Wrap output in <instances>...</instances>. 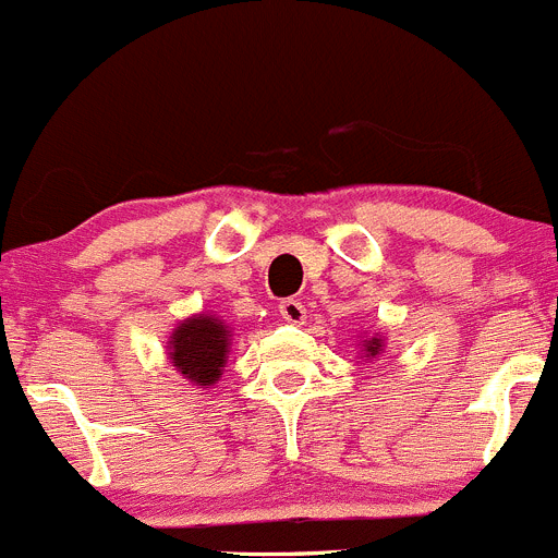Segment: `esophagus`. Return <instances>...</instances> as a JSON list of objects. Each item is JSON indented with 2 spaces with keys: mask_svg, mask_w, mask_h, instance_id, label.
Listing matches in <instances>:
<instances>
[{
  "mask_svg": "<svg viewBox=\"0 0 558 558\" xmlns=\"http://www.w3.org/2000/svg\"><path fill=\"white\" fill-rule=\"evenodd\" d=\"M279 315H282V320H288L290 326H301V323L306 320V306L295 299H284L282 304H279Z\"/></svg>",
  "mask_w": 558,
  "mask_h": 558,
  "instance_id": "obj_1",
  "label": "esophagus"
}]
</instances>
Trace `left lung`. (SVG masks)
<instances>
[{
  "instance_id": "obj_1",
  "label": "left lung",
  "mask_w": 558,
  "mask_h": 558,
  "mask_svg": "<svg viewBox=\"0 0 558 558\" xmlns=\"http://www.w3.org/2000/svg\"><path fill=\"white\" fill-rule=\"evenodd\" d=\"M378 350H380V339H369V344H367V355H378Z\"/></svg>"
}]
</instances>
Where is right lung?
I'll return each mask as SVG.
<instances>
[{
  "mask_svg": "<svg viewBox=\"0 0 558 558\" xmlns=\"http://www.w3.org/2000/svg\"><path fill=\"white\" fill-rule=\"evenodd\" d=\"M227 344H230V328L221 326L214 315H199L174 328L169 359L185 380L210 386L219 380L227 362Z\"/></svg>",
  "mask_w": 558,
  "mask_h": 558,
  "instance_id": "right-lung-1",
  "label": "right lung"
}]
</instances>
